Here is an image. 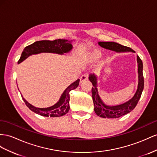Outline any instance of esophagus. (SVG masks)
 <instances>
[{
    "instance_id": "34e87169",
    "label": "esophagus",
    "mask_w": 157,
    "mask_h": 157,
    "mask_svg": "<svg viewBox=\"0 0 157 157\" xmlns=\"http://www.w3.org/2000/svg\"><path fill=\"white\" fill-rule=\"evenodd\" d=\"M88 79V74H83L81 76V78H80V82H82L83 81H85V80H87Z\"/></svg>"
}]
</instances>
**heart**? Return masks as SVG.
Wrapping results in <instances>:
<instances>
[{"label": "heart", "mask_w": 157, "mask_h": 157, "mask_svg": "<svg viewBox=\"0 0 157 157\" xmlns=\"http://www.w3.org/2000/svg\"><path fill=\"white\" fill-rule=\"evenodd\" d=\"M99 56H100V55H99V53H95V56L96 58H99Z\"/></svg>", "instance_id": "heart-1"}]
</instances>
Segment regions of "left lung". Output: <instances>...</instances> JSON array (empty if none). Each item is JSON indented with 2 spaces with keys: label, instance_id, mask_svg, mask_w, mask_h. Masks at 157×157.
Wrapping results in <instances>:
<instances>
[{
  "label": "left lung",
  "instance_id": "1",
  "mask_svg": "<svg viewBox=\"0 0 157 157\" xmlns=\"http://www.w3.org/2000/svg\"><path fill=\"white\" fill-rule=\"evenodd\" d=\"M99 45L105 49L115 51L116 52H135L131 48H128L113 42H99ZM136 60L138 63V87L135 94L130 100L121 105L115 106L107 105L100 98L98 94L97 88V77L95 74H90L89 79L92 83L93 87L91 89L92 98H93L94 111L97 115L103 118H119L123 115H126L134 109L137 105L141 96L144 88V78L143 74V62L139 56H136Z\"/></svg>",
  "mask_w": 157,
  "mask_h": 157
}]
</instances>
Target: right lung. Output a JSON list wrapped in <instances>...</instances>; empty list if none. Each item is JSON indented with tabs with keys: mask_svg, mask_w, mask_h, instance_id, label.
Returning a JSON list of instances; mask_svg holds the SVG:
<instances>
[{
	"mask_svg": "<svg viewBox=\"0 0 157 157\" xmlns=\"http://www.w3.org/2000/svg\"><path fill=\"white\" fill-rule=\"evenodd\" d=\"M71 40L58 39L50 41V40H40L35 42L30 45L25 47L20 58L18 63L23 62L29 56L33 54H37L42 52L48 53H56L63 54L69 52L73 46L71 45ZM79 79L72 83L63 91L59 101L53 106L46 108H39L32 105L28 102L22 96L26 106L34 113L44 117H56L66 115L70 110V92L72 90L75 89L79 86Z\"/></svg>",
	"mask_w": 157,
	"mask_h": 157,
	"instance_id": "1",
	"label": "right lung"
}]
</instances>
